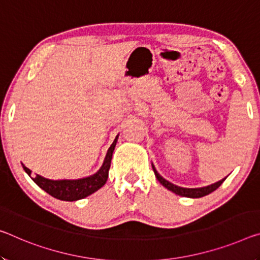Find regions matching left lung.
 <instances>
[{
    "mask_svg": "<svg viewBox=\"0 0 260 260\" xmlns=\"http://www.w3.org/2000/svg\"><path fill=\"white\" fill-rule=\"evenodd\" d=\"M152 166V164H151ZM152 170L155 172V176L156 178H157L158 182L163 185L164 187H167L168 189H170L171 192L176 193V194L178 196H182V197H187V198H201V197H205L209 194V193H212L213 191H215V189L220 186V185L224 182L225 178L219 180V182L214 183L208 185V186H204V187H198V188H186V187H180V186H177V185L172 184L170 182H168L167 179H164L162 176H160L157 171H156L155 167L152 166Z\"/></svg>",
    "mask_w": 260,
    "mask_h": 260,
    "instance_id": "8db88e82",
    "label": "left lung"
}]
</instances>
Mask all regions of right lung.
I'll use <instances>...</instances> for the list:
<instances>
[{"mask_svg":"<svg viewBox=\"0 0 260 260\" xmlns=\"http://www.w3.org/2000/svg\"><path fill=\"white\" fill-rule=\"evenodd\" d=\"M118 137L119 135L115 137L113 143L109 148L108 154L105 156L104 163H103L100 170H98L96 174L85 177V178L52 180L44 178V177H41L39 175H32V171L30 169H27L24 164H22V166L26 174L31 177L32 180H34L40 188H43L45 192H47L48 194L56 198V199L63 201H76L83 199V198L92 194L93 192L98 191L101 187L104 186L106 180H108L111 159H112V154L114 147L117 145Z\"/></svg>","mask_w":260,"mask_h":260,"instance_id":"obj_1","label":"right lung"}]
</instances>
